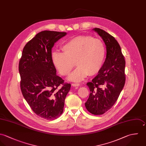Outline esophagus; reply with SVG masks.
<instances>
[{"instance_id":"34e87169","label":"esophagus","mask_w":146,"mask_h":146,"mask_svg":"<svg viewBox=\"0 0 146 146\" xmlns=\"http://www.w3.org/2000/svg\"><path fill=\"white\" fill-rule=\"evenodd\" d=\"M72 85L73 86V87H78L80 86V84H72Z\"/></svg>"}]
</instances>
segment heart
Segmentation results:
<instances>
[{
	"mask_svg": "<svg viewBox=\"0 0 146 146\" xmlns=\"http://www.w3.org/2000/svg\"><path fill=\"white\" fill-rule=\"evenodd\" d=\"M61 49L63 53H52V62L62 76L69 73L74 62L78 66L68 77V80L73 82L81 81L88 74L98 73L105 58L106 50L103 42L90 36L74 37L66 42Z\"/></svg>",
	"mask_w": 146,
	"mask_h": 146,
	"instance_id": "heart-1",
	"label": "heart"
}]
</instances>
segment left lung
<instances>
[{
	"mask_svg": "<svg viewBox=\"0 0 146 146\" xmlns=\"http://www.w3.org/2000/svg\"><path fill=\"white\" fill-rule=\"evenodd\" d=\"M104 42L107 55L98 75L88 82L89 98L85 103L88 111L95 115H102L115 104L125 83V60L115 38L103 30L94 28Z\"/></svg>",
	"mask_w": 146,
	"mask_h": 146,
	"instance_id": "8db88e82",
	"label": "left lung"
}]
</instances>
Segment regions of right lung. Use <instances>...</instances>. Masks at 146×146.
Instances as JSON below:
<instances>
[{
  "instance_id": "1",
  "label": "right lung",
  "mask_w": 146,
  "mask_h": 146,
  "mask_svg": "<svg viewBox=\"0 0 146 146\" xmlns=\"http://www.w3.org/2000/svg\"><path fill=\"white\" fill-rule=\"evenodd\" d=\"M65 32L44 30L25 46L19 62L20 87L33 112L43 118L55 119L63 112L71 85L64 84L52 62V48Z\"/></svg>"
}]
</instances>
